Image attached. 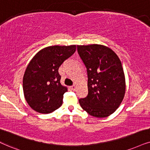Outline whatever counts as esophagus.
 <instances>
[{
  "label": "esophagus",
  "mask_w": 150,
  "mask_h": 150,
  "mask_svg": "<svg viewBox=\"0 0 150 150\" xmlns=\"http://www.w3.org/2000/svg\"><path fill=\"white\" fill-rule=\"evenodd\" d=\"M76 88H77V86H75V85H73V86H71V88L73 91H75V90H76Z\"/></svg>",
  "instance_id": "1"
}]
</instances>
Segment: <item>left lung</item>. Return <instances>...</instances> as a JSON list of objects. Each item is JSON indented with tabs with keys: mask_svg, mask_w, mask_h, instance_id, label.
Masks as SVG:
<instances>
[{
	"mask_svg": "<svg viewBox=\"0 0 150 150\" xmlns=\"http://www.w3.org/2000/svg\"><path fill=\"white\" fill-rule=\"evenodd\" d=\"M88 74V95L79 105L88 114L105 117L114 113L125 97V77L118 56L100 44L77 45Z\"/></svg>",
	"mask_w": 150,
	"mask_h": 150,
	"instance_id": "8db88e82",
	"label": "left lung"
}]
</instances>
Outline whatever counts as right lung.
I'll use <instances>...</instances> for the list:
<instances>
[{"mask_svg": "<svg viewBox=\"0 0 150 150\" xmlns=\"http://www.w3.org/2000/svg\"><path fill=\"white\" fill-rule=\"evenodd\" d=\"M75 50V45L48 46L30 60L23 78V89L25 99L33 110L46 114L61 107L68 88L60 82L58 70Z\"/></svg>", "mask_w": 150, "mask_h": 150, "instance_id": "right-lung-1", "label": "right lung"}]
</instances>
